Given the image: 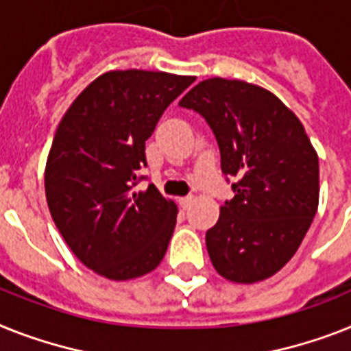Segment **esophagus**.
Listing matches in <instances>:
<instances>
[{
	"label": "esophagus",
	"mask_w": 351,
	"mask_h": 351,
	"mask_svg": "<svg viewBox=\"0 0 351 351\" xmlns=\"http://www.w3.org/2000/svg\"><path fill=\"white\" fill-rule=\"evenodd\" d=\"M192 202H193V197H192V195L181 197V199H179V206H181L182 210H188V208H190V204H192Z\"/></svg>",
	"instance_id": "obj_1"
}]
</instances>
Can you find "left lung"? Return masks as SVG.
<instances>
[{
	"mask_svg": "<svg viewBox=\"0 0 351 351\" xmlns=\"http://www.w3.org/2000/svg\"><path fill=\"white\" fill-rule=\"evenodd\" d=\"M181 107L204 117L234 197L208 230L213 267L234 283L276 274L296 254L319 204V158L300 118L267 89L213 77Z\"/></svg>",
	"mask_w": 351,
	"mask_h": 351,
	"instance_id": "left-lung-1",
	"label": "left lung"
}]
</instances>
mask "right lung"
<instances>
[{
  "mask_svg": "<svg viewBox=\"0 0 351 351\" xmlns=\"http://www.w3.org/2000/svg\"><path fill=\"white\" fill-rule=\"evenodd\" d=\"M195 78L114 69L95 78L69 106L45 170L57 230L80 262L114 282L158 267L172 239L178 206L154 184L134 192L145 141L165 109Z\"/></svg>",
  "mask_w": 351,
  "mask_h": 351,
  "instance_id": "1",
  "label": "right lung"
}]
</instances>
